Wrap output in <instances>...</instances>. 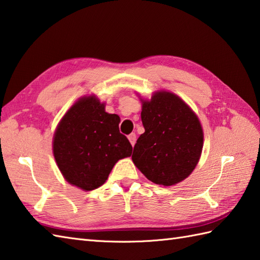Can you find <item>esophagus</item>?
<instances>
[{
    "mask_svg": "<svg viewBox=\"0 0 260 260\" xmlns=\"http://www.w3.org/2000/svg\"><path fill=\"white\" fill-rule=\"evenodd\" d=\"M128 140H129V142H131L132 146H134L135 143H136V134H135V133L129 134V135H128Z\"/></svg>",
    "mask_w": 260,
    "mask_h": 260,
    "instance_id": "esophagus-1",
    "label": "esophagus"
}]
</instances>
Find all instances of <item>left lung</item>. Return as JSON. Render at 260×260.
Masks as SVG:
<instances>
[{"mask_svg":"<svg viewBox=\"0 0 260 260\" xmlns=\"http://www.w3.org/2000/svg\"><path fill=\"white\" fill-rule=\"evenodd\" d=\"M141 101L145 132L136 141L132 159L153 183L174 185L186 179L200 159V120L173 92L156 91L151 101Z\"/></svg>","mask_w":260,"mask_h":260,"instance_id":"obj_1","label":"left lung"}]
</instances>
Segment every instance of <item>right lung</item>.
Masks as SVG:
<instances>
[{
  "mask_svg": "<svg viewBox=\"0 0 260 260\" xmlns=\"http://www.w3.org/2000/svg\"><path fill=\"white\" fill-rule=\"evenodd\" d=\"M120 118L105 112L95 95L79 98L57 126L53 156L68 183L91 191L103 185L118 159L131 156L132 147L119 132Z\"/></svg>",
  "mask_w": 260,
  "mask_h": 260,
  "instance_id": "obj_1",
  "label": "right lung"
}]
</instances>
